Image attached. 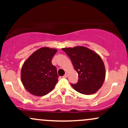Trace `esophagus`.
<instances>
[{
	"label": "esophagus",
	"mask_w": 128,
	"mask_h": 128,
	"mask_svg": "<svg viewBox=\"0 0 128 128\" xmlns=\"http://www.w3.org/2000/svg\"><path fill=\"white\" fill-rule=\"evenodd\" d=\"M67 77H68V75L67 74H65L64 76H63V78H67Z\"/></svg>",
	"instance_id": "obj_1"
}]
</instances>
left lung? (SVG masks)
I'll return each instance as SVG.
<instances>
[{
    "label": "left lung",
    "instance_id": "8db88e82",
    "mask_svg": "<svg viewBox=\"0 0 128 128\" xmlns=\"http://www.w3.org/2000/svg\"><path fill=\"white\" fill-rule=\"evenodd\" d=\"M62 50L70 58L78 74V82L70 84L72 87L84 95L93 94L100 88L105 78V69L101 58L84 46Z\"/></svg>",
    "mask_w": 128,
    "mask_h": 128
}]
</instances>
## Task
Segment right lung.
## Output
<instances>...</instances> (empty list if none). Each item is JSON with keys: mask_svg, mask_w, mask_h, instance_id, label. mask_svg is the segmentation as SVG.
I'll use <instances>...</instances> for the list:
<instances>
[{"mask_svg": "<svg viewBox=\"0 0 128 128\" xmlns=\"http://www.w3.org/2000/svg\"><path fill=\"white\" fill-rule=\"evenodd\" d=\"M56 52V49L41 48L24 62L21 70L22 82L32 95L44 96L54 88L59 76L51 60Z\"/></svg>", "mask_w": 128, "mask_h": 128, "instance_id": "obj_1", "label": "right lung"}]
</instances>
